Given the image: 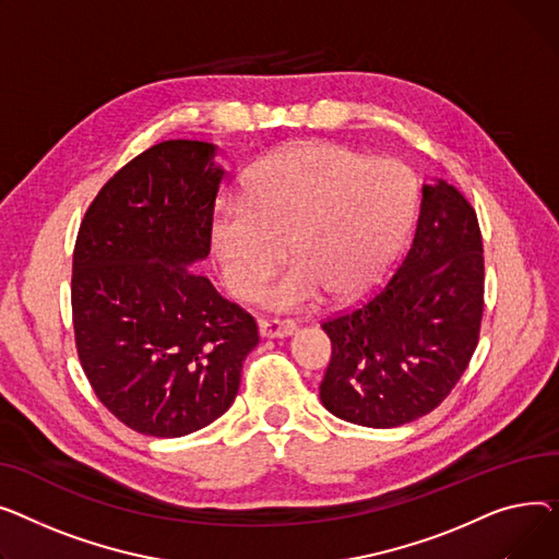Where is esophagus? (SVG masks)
I'll use <instances>...</instances> for the list:
<instances>
[{"instance_id":"1","label":"esophagus","mask_w":559,"mask_h":559,"mask_svg":"<svg viewBox=\"0 0 559 559\" xmlns=\"http://www.w3.org/2000/svg\"><path fill=\"white\" fill-rule=\"evenodd\" d=\"M295 332L293 320H280V318H261L259 320V336L261 338H286Z\"/></svg>"}]
</instances>
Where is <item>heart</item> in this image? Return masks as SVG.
Masks as SVG:
<instances>
[{"instance_id":"b5f03b06","label":"heart","mask_w":559,"mask_h":559,"mask_svg":"<svg viewBox=\"0 0 559 559\" xmlns=\"http://www.w3.org/2000/svg\"><path fill=\"white\" fill-rule=\"evenodd\" d=\"M415 212V182L402 164L364 159L334 142H300L252 174L246 201L221 199L210 248L223 284L248 298L286 250L290 264L261 286L273 311L336 300L374 286L395 259Z\"/></svg>"}]
</instances>
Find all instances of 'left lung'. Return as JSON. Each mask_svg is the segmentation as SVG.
Wrapping results in <instances>:
<instances>
[{"label": "left lung", "instance_id": "8db88e82", "mask_svg": "<svg viewBox=\"0 0 559 559\" xmlns=\"http://www.w3.org/2000/svg\"><path fill=\"white\" fill-rule=\"evenodd\" d=\"M483 239L453 185H421L413 243L397 273L354 311L322 322L332 360L320 402L370 429L431 413L469 366L483 318Z\"/></svg>", "mask_w": 559, "mask_h": 559}]
</instances>
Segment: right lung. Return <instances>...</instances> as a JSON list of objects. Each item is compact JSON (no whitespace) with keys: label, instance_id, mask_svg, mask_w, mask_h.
<instances>
[{"label":"right lung","instance_id":"1","mask_svg":"<svg viewBox=\"0 0 559 559\" xmlns=\"http://www.w3.org/2000/svg\"><path fill=\"white\" fill-rule=\"evenodd\" d=\"M218 146L159 142L90 205L74 248L72 313L83 372L128 429L182 438L233 406L259 334L250 313L189 271L210 254L225 171Z\"/></svg>","mask_w":559,"mask_h":559}]
</instances>
